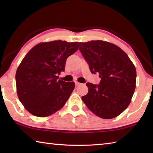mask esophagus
Instances as JSON below:
<instances>
[{
  "label": "esophagus",
  "mask_w": 153,
  "mask_h": 153,
  "mask_svg": "<svg viewBox=\"0 0 153 153\" xmlns=\"http://www.w3.org/2000/svg\"><path fill=\"white\" fill-rule=\"evenodd\" d=\"M75 84H76V86H79V85H81V84H80L79 82H75Z\"/></svg>",
  "instance_id": "obj_1"
}]
</instances>
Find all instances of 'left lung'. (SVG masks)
<instances>
[{
  "mask_svg": "<svg viewBox=\"0 0 153 153\" xmlns=\"http://www.w3.org/2000/svg\"><path fill=\"white\" fill-rule=\"evenodd\" d=\"M79 51L92 74H99V84L87 83L82 97L87 107L103 119L117 117L128 107L136 88L135 66L125 52L102 40L79 42Z\"/></svg>",
  "mask_w": 153,
  "mask_h": 153,
  "instance_id": "left-lung-1",
  "label": "left lung"
}]
</instances>
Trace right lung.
<instances>
[{
  "instance_id": "add662e5",
  "label": "right lung",
  "mask_w": 153,
  "mask_h": 153,
  "mask_svg": "<svg viewBox=\"0 0 153 153\" xmlns=\"http://www.w3.org/2000/svg\"><path fill=\"white\" fill-rule=\"evenodd\" d=\"M79 43L57 40L38 44L25 56L15 76L17 95L25 109L45 117L60 109L75 88V83L58 79L67 59Z\"/></svg>"
}]
</instances>
